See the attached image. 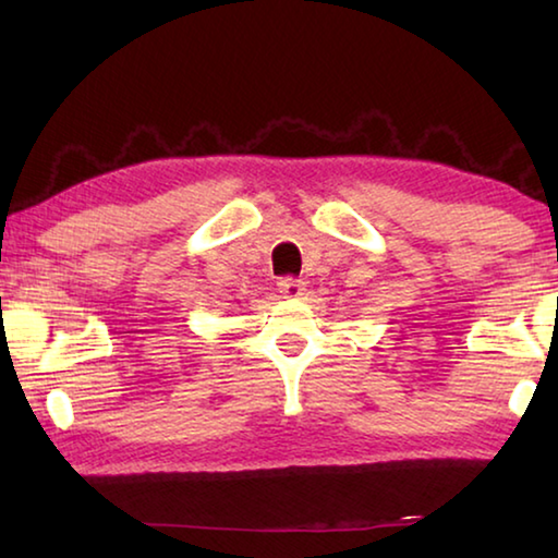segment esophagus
<instances>
[{
	"instance_id": "34e87169",
	"label": "esophagus",
	"mask_w": 558,
	"mask_h": 558,
	"mask_svg": "<svg viewBox=\"0 0 558 558\" xmlns=\"http://www.w3.org/2000/svg\"><path fill=\"white\" fill-rule=\"evenodd\" d=\"M278 290H280L282 298L298 300V298L305 295V282L298 280V278H282V280L278 282Z\"/></svg>"
}]
</instances>
